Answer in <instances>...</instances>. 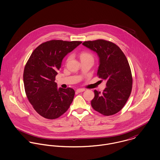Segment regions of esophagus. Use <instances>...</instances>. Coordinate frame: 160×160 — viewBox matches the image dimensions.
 I'll list each match as a JSON object with an SVG mask.
<instances>
[{
	"label": "esophagus",
	"instance_id": "esophagus-1",
	"mask_svg": "<svg viewBox=\"0 0 160 160\" xmlns=\"http://www.w3.org/2000/svg\"><path fill=\"white\" fill-rule=\"evenodd\" d=\"M85 91H86L85 89L82 88V89H78L76 91H77V92H78V93H80V92H82Z\"/></svg>",
	"mask_w": 160,
	"mask_h": 160
}]
</instances>
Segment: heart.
Segmentation results:
<instances>
[{
	"mask_svg": "<svg viewBox=\"0 0 160 160\" xmlns=\"http://www.w3.org/2000/svg\"><path fill=\"white\" fill-rule=\"evenodd\" d=\"M93 58V57H92L91 54H90V53H89L88 52H82L80 54V58H81V60L83 59V58ZM69 58H70V57H69L68 60H69Z\"/></svg>",
	"mask_w": 160,
	"mask_h": 160,
	"instance_id": "1",
	"label": "heart"
}]
</instances>
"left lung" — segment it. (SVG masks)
Segmentation results:
<instances>
[{
    "label": "left lung",
    "instance_id": "left-lung-1",
    "mask_svg": "<svg viewBox=\"0 0 160 160\" xmlns=\"http://www.w3.org/2000/svg\"><path fill=\"white\" fill-rule=\"evenodd\" d=\"M82 44L98 54L97 76L107 81L102 94L94 91L92 107L104 116L116 114L124 107L132 91V76L127 58L118 46L108 41H88Z\"/></svg>",
    "mask_w": 160,
    "mask_h": 160
}]
</instances>
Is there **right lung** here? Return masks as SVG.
<instances>
[{"label":"right lung","mask_w":160,"mask_h":160,"mask_svg":"<svg viewBox=\"0 0 160 160\" xmlns=\"http://www.w3.org/2000/svg\"><path fill=\"white\" fill-rule=\"evenodd\" d=\"M81 41L51 40L35 48L24 69L23 82L27 98L36 112L48 119L64 114L71 104L74 91L57 88L55 82L63 58Z\"/></svg>","instance_id":"add662e5"}]
</instances>
